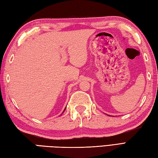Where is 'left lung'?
Listing matches in <instances>:
<instances>
[{
    "label": "left lung",
    "mask_w": 158,
    "mask_h": 158,
    "mask_svg": "<svg viewBox=\"0 0 158 158\" xmlns=\"http://www.w3.org/2000/svg\"><path fill=\"white\" fill-rule=\"evenodd\" d=\"M107 115H108V114H107ZM108 116H110V117H111V116H110V115H108Z\"/></svg>",
    "instance_id": "left-lung-1"
}]
</instances>
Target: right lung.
Masks as SVG:
<instances>
[{
  "label": "right lung",
  "mask_w": 158,
  "mask_h": 158,
  "mask_svg": "<svg viewBox=\"0 0 158 158\" xmlns=\"http://www.w3.org/2000/svg\"><path fill=\"white\" fill-rule=\"evenodd\" d=\"M65 109H66V107H65V110H63V112H64V111H65Z\"/></svg>",
  "instance_id": "obj_1"
}]
</instances>
